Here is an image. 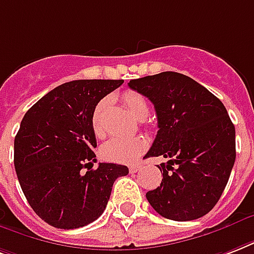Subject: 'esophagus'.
I'll use <instances>...</instances> for the list:
<instances>
[{
    "label": "esophagus",
    "instance_id": "esophagus-1",
    "mask_svg": "<svg viewBox=\"0 0 254 254\" xmlns=\"http://www.w3.org/2000/svg\"><path fill=\"white\" fill-rule=\"evenodd\" d=\"M140 170H141V165L129 166V172H130V173H137V172H140Z\"/></svg>",
    "mask_w": 254,
    "mask_h": 254
}]
</instances>
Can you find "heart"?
Instances as JSON below:
<instances>
[{
	"label": "heart",
	"instance_id": "heart-1",
	"mask_svg": "<svg viewBox=\"0 0 254 254\" xmlns=\"http://www.w3.org/2000/svg\"><path fill=\"white\" fill-rule=\"evenodd\" d=\"M123 100L127 109L130 110L131 114L138 120H145L149 113L148 101L145 100L144 96L140 93L125 92L123 96ZM108 98H102L94 108L92 116L93 130L96 134H100L102 131V113L108 105ZM146 149V144L142 138L137 137H114L106 141L101 146V156L106 161L120 162V164H129V162L135 161L144 153Z\"/></svg>",
	"mask_w": 254,
	"mask_h": 254
}]
</instances>
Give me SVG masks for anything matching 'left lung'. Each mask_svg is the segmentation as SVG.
<instances>
[{
	"label": "left lung",
	"mask_w": 254,
	"mask_h": 254,
	"mask_svg": "<svg viewBox=\"0 0 254 254\" xmlns=\"http://www.w3.org/2000/svg\"><path fill=\"white\" fill-rule=\"evenodd\" d=\"M129 88L148 97L158 131L148 157L158 166L161 185L146 193L162 217L196 220L220 200L236 160V130L225 106L202 85L181 73L162 71L131 80Z\"/></svg>",
	"instance_id": "left-lung-1"
}]
</instances>
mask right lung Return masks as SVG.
Wrapping results in <instances>:
<instances>
[{
    "label": "right lung",
    "mask_w": 254,
    "mask_h": 254,
    "mask_svg": "<svg viewBox=\"0 0 254 254\" xmlns=\"http://www.w3.org/2000/svg\"><path fill=\"white\" fill-rule=\"evenodd\" d=\"M123 80H77L50 90L26 112L14 138V168L38 217L54 228L77 229L105 210L124 165L96 162L92 116ZM88 168V172L83 169Z\"/></svg>",
    "instance_id": "right-lung-1"
}]
</instances>
